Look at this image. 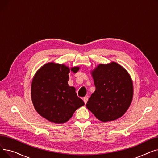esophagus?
I'll return each instance as SVG.
<instances>
[{"instance_id": "esophagus-1", "label": "esophagus", "mask_w": 158, "mask_h": 158, "mask_svg": "<svg viewBox=\"0 0 158 158\" xmlns=\"http://www.w3.org/2000/svg\"><path fill=\"white\" fill-rule=\"evenodd\" d=\"M83 101H84V102H85V104H86V103H87V102H88V97H83Z\"/></svg>"}]
</instances>
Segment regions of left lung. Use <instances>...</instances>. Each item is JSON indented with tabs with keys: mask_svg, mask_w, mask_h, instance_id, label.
I'll list each match as a JSON object with an SVG mask.
<instances>
[{
	"mask_svg": "<svg viewBox=\"0 0 158 158\" xmlns=\"http://www.w3.org/2000/svg\"><path fill=\"white\" fill-rule=\"evenodd\" d=\"M92 73L96 89L86 107L102 122L119 118L129 108L133 95L129 73L114 62L99 64Z\"/></svg>",
	"mask_w": 158,
	"mask_h": 158,
	"instance_id": "1",
	"label": "left lung"
}]
</instances>
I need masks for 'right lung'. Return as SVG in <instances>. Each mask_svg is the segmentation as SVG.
Listing matches in <instances>:
<instances>
[{
  "label": "right lung",
  "instance_id": "right-lung-1",
  "mask_svg": "<svg viewBox=\"0 0 158 158\" xmlns=\"http://www.w3.org/2000/svg\"><path fill=\"white\" fill-rule=\"evenodd\" d=\"M79 67L70 70L74 73ZM70 69L64 64L47 63L39 69L33 78L31 97L36 111L45 119L63 123L85 102L68 85Z\"/></svg>",
  "mask_w": 158,
  "mask_h": 158
}]
</instances>
